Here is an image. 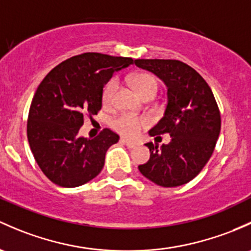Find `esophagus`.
Listing matches in <instances>:
<instances>
[{"instance_id":"esophagus-1","label":"esophagus","mask_w":251,"mask_h":251,"mask_svg":"<svg viewBox=\"0 0 251 251\" xmlns=\"http://www.w3.org/2000/svg\"><path fill=\"white\" fill-rule=\"evenodd\" d=\"M121 142H123L124 144H126L128 148H136L138 144H137V142H133V141H130V139H126V138H121L120 139Z\"/></svg>"}]
</instances>
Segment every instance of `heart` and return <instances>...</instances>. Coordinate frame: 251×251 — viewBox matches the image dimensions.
<instances>
[{
  "instance_id": "b5f03b06",
  "label": "heart",
  "mask_w": 251,
  "mask_h": 251,
  "mask_svg": "<svg viewBox=\"0 0 251 251\" xmlns=\"http://www.w3.org/2000/svg\"><path fill=\"white\" fill-rule=\"evenodd\" d=\"M133 88L143 99L149 100L156 94L157 81L154 75L149 73H137L131 78ZM119 90V80L117 78L110 79L103 86L102 90V102L105 105H110L114 102L117 92ZM148 125V119L143 117H134L130 114H120L113 118L110 126L119 133L127 137L136 136L139 131Z\"/></svg>"
}]
</instances>
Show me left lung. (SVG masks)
Wrapping results in <instances>:
<instances>
[{"label":"left lung","instance_id":"left-lung-1","mask_svg":"<svg viewBox=\"0 0 251 251\" xmlns=\"http://www.w3.org/2000/svg\"><path fill=\"white\" fill-rule=\"evenodd\" d=\"M136 66L150 71L167 85L165 115L149 131L168 133L171 142L159 148L147 143L150 159L139 172L163 188L189 183L212 156L221 127L220 110L212 89L197 71L179 60L138 59Z\"/></svg>","mask_w":251,"mask_h":251}]
</instances>
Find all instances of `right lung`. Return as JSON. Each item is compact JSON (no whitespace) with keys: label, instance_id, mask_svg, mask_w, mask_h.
I'll use <instances>...</instances> for the list:
<instances>
[{"label":"right lung","instance_id":"add662e5","mask_svg":"<svg viewBox=\"0 0 251 251\" xmlns=\"http://www.w3.org/2000/svg\"><path fill=\"white\" fill-rule=\"evenodd\" d=\"M131 57L84 52L59 63L35 92L27 118V139L44 176L75 188L99 176L108 148L119 136L104 128L95 138L78 137L86 117L102 108V90L113 73L132 65Z\"/></svg>","mask_w":251,"mask_h":251}]
</instances>
